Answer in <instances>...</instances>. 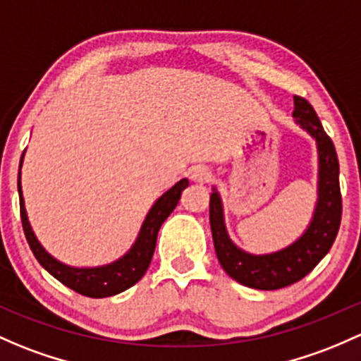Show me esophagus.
Returning a JSON list of instances; mask_svg holds the SVG:
<instances>
[{"label": "esophagus", "mask_w": 361, "mask_h": 361, "mask_svg": "<svg viewBox=\"0 0 361 361\" xmlns=\"http://www.w3.org/2000/svg\"><path fill=\"white\" fill-rule=\"evenodd\" d=\"M190 180L195 181V183L199 185H204V183H209L212 180V173L209 168H206V166H195L190 171Z\"/></svg>", "instance_id": "34e87169"}]
</instances>
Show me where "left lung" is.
<instances>
[{
  "label": "left lung",
  "instance_id": "8db88e82",
  "mask_svg": "<svg viewBox=\"0 0 361 361\" xmlns=\"http://www.w3.org/2000/svg\"><path fill=\"white\" fill-rule=\"evenodd\" d=\"M292 116L302 130L317 140L318 147L317 207L310 226L294 244L263 256H254L238 249L226 233L219 193L216 190L211 193L209 221L216 256L231 279L250 289L276 290L305 279L331 250L339 231L343 197L336 147L306 98L295 94Z\"/></svg>",
  "mask_w": 361,
  "mask_h": 361
}]
</instances>
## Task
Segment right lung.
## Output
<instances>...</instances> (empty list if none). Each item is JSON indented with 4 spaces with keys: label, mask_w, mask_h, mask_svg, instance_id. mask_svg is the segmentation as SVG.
Segmentation results:
<instances>
[{
    "label": "right lung",
    "mask_w": 361,
    "mask_h": 361,
    "mask_svg": "<svg viewBox=\"0 0 361 361\" xmlns=\"http://www.w3.org/2000/svg\"><path fill=\"white\" fill-rule=\"evenodd\" d=\"M20 157V168H22ZM188 187V180L178 181L173 188H169L157 202L152 206V209L147 214L145 221H143L142 230H140L138 238L133 244L130 252L124 254L121 259L114 261L111 264L97 268H72L67 264L60 263L55 257L50 256L43 245L37 242L36 235L29 225L27 212H25L24 197H22L20 187V173H18V195H20V218H22V228H24L25 238L29 242V247L36 259L39 261L41 267L44 268L50 275L55 276L59 282L67 286L69 289L75 290L78 294L88 295V298H109V295H116L119 292L130 289L135 286L143 275H145L147 268H149L152 256L155 250V242H157V233L166 218L174 211L178 206L181 192Z\"/></svg>",
    "instance_id": "right-lung-1"
}]
</instances>
